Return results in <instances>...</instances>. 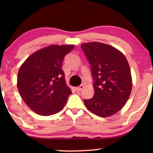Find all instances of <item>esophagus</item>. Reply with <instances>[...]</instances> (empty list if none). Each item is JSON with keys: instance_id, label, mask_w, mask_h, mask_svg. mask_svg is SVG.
<instances>
[{"instance_id": "obj_1", "label": "esophagus", "mask_w": 153, "mask_h": 153, "mask_svg": "<svg viewBox=\"0 0 153 153\" xmlns=\"http://www.w3.org/2000/svg\"><path fill=\"white\" fill-rule=\"evenodd\" d=\"M83 88H84V86H83V85H80L79 87H76V91H81V90Z\"/></svg>"}]
</instances>
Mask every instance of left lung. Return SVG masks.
I'll list each match as a JSON object with an SVG mask.
<instances>
[{
    "mask_svg": "<svg viewBox=\"0 0 153 153\" xmlns=\"http://www.w3.org/2000/svg\"><path fill=\"white\" fill-rule=\"evenodd\" d=\"M93 79L94 96L83 102L88 109L100 117L119 111L130 95L132 86L128 62L116 48L101 42L81 45Z\"/></svg>",
    "mask_w": 153,
    "mask_h": 153,
    "instance_id": "1",
    "label": "left lung"
}]
</instances>
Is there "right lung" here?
<instances>
[{"label":"right lung","mask_w":153,"mask_h":153,"mask_svg":"<svg viewBox=\"0 0 153 153\" xmlns=\"http://www.w3.org/2000/svg\"><path fill=\"white\" fill-rule=\"evenodd\" d=\"M74 45H50L29 56L19 68L17 88L29 108L40 116L59 112L72 93L62 70Z\"/></svg>","instance_id":"obj_1"}]
</instances>
